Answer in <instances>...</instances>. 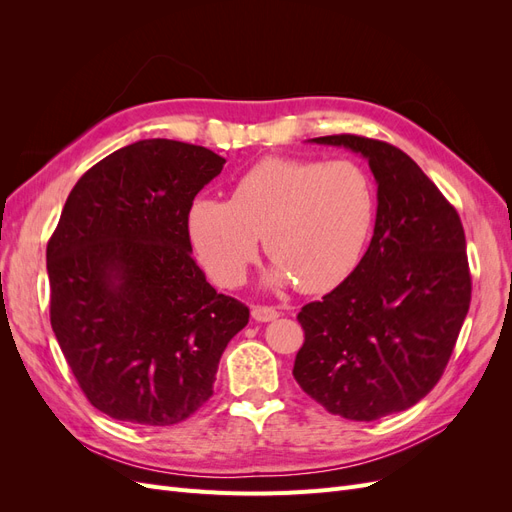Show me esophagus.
<instances>
[{"instance_id": "obj_1", "label": "esophagus", "mask_w": 512, "mask_h": 512, "mask_svg": "<svg viewBox=\"0 0 512 512\" xmlns=\"http://www.w3.org/2000/svg\"><path fill=\"white\" fill-rule=\"evenodd\" d=\"M277 316H280V312H277L275 307H267V305H254L252 307V318L258 320V322H271Z\"/></svg>"}]
</instances>
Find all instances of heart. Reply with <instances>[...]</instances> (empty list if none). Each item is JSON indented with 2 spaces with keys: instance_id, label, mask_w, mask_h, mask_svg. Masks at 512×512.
<instances>
[{
  "instance_id": "heart-1",
  "label": "heart",
  "mask_w": 512,
  "mask_h": 512,
  "mask_svg": "<svg viewBox=\"0 0 512 512\" xmlns=\"http://www.w3.org/2000/svg\"><path fill=\"white\" fill-rule=\"evenodd\" d=\"M376 209V183L359 162L269 158L235 181L230 200H194L188 230L220 286L245 280L265 237L273 256L267 286L299 282L305 292H322L359 267Z\"/></svg>"
}]
</instances>
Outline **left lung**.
<instances>
[{
    "label": "left lung",
    "instance_id": "8db88e82",
    "mask_svg": "<svg viewBox=\"0 0 512 512\" xmlns=\"http://www.w3.org/2000/svg\"><path fill=\"white\" fill-rule=\"evenodd\" d=\"M369 162L374 237L346 280L299 312L292 376L331 414L376 421L418 404L444 374L466 320L472 277L455 207L404 151L374 138H312Z\"/></svg>",
    "mask_w": 512,
    "mask_h": 512
}]
</instances>
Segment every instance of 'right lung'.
I'll return each instance as SVG.
<instances>
[{"mask_svg":"<svg viewBox=\"0 0 512 512\" xmlns=\"http://www.w3.org/2000/svg\"><path fill=\"white\" fill-rule=\"evenodd\" d=\"M224 164L168 138L121 147L76 181L46 245L59 348L91 406L117 421H185L250 320L192 258L190 207Z\"/></svg>","mask_w":512,"mask_h":512,"instance_id":"1","label":"right lung"}]
</instances>
